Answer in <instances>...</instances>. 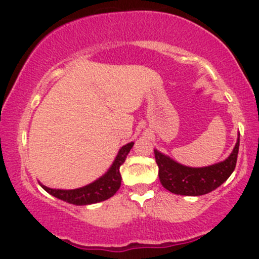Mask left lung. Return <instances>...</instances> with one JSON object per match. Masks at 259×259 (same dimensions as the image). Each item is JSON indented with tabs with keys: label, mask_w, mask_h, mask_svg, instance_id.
Listing matches in <instances>:
<instances>
[{
	"label": "left lung",
	"mask_w": 259,
	"mask_h": 259,
	"mask_svg": "<svg viewBox=\"0 0 259 259\" xmlns=\"http://www.w3.org/2000/svg\"><path fill=\"white\" fill-rule=\"evenodd\" d=\"M240 134L233 152L223 162L202 168H192L175 162L170 157L154 150L158 177L164 189L177 195L201 196L213 191L228 180L236 167Z\"/></svg>",
	"instance_id": "obj_1"
}]
</instances>
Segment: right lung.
<instances>
[{
	"mask_svg": "<svg viewBox=\"0 0 259 259\" xmlns=\"http://www.w3.org/2000/svg\"><path fill=\"white\" fill-rule=\"evenodd\" d=\"M133 146L134 142L124 145L118 152L111 168L107 170V173L97 180H95L94 183L89 184V185L74 190L50 189V187L42 185L41 183L40 185L50 195L55 196V197L62 201L68 202V203L75 204V206H85V204H92L108 200L119 190L121 184L119 168L125 162L127 153L130 152Z\"/></svg>",
	"mask_w": 259,
	"mask_h": 259,
	"instance_id": "1",
	"label": "right lung"
}]
</instances>
